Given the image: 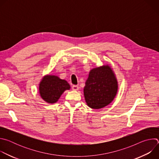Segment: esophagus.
Segmentation results:
<instances>
[{
    "label": "esophagus",
    "instance_id": "esophagus-1",
    "mask_svg": "<svg viewBox=\"0 0 159 159\" xmlns=\"http://www.w3.org/2000/svg\"><path fill=\"white\" fill-rule=\"evenodd\" d=\"M72 89L73 90H77L79 89V87H78V85H73L72 86Z\"/></svg>",
    "mask_w": 159,
    "mask_h": 159
}]
</instances>
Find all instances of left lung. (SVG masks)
Instances as JSON below:
<instances>
[{"label":"left lung","mask_w":159,"mask_h":159,"mask_svg":"<svg viewBox=\"0 0 159 159\" xmlns=\"http://www.w3.org/2000/svg\"><path fill=\"white\" fill-rule=\"evenodd\" d=\"M117 90L118 84L114 74L108 65H104L90 71L84 94L90 107L100 109L112 101Z\"/></svg>","instance_id":"8db88e82"}]
</instances>
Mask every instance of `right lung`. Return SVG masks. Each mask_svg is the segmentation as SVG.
<instances>
[{"label":"right lung","instance_id":"add662e5","mask_svg":"<svg viewBox=\"0 0 159 159\" xmlns=\"http://www.w3.org/2000/svg\"><path fill=\"white\" fill-rule=\"evenodd\" d=\"M70 86L66 80L57 76L47 75L44 77L39 84V93L41 98L48 103L56 102L63 93Z\"/></svg>","mask_w":159,"mask_h":159}]
</instances>
